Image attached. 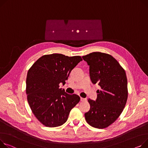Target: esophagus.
I'll return each mask as SVG.
<instances>
[{"instance_id": "34e87169", "label": "esophagus", "mask_w": 148, "mask_h": 148, "mask_svg": "<svg viewBox=\"0 0 148 148\" xmlns=\"http://www.w3.org/2000/svg\"><path fill=\"white\" fill-rule=\"evenodd\" d=\"M80 101H82V102H86V101H87V99H86V98H83V97H80Z\"/></svg>"}]
</instances>
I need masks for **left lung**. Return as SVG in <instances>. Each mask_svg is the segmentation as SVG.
Returning <instances> with one entry per match:
<instances>
[{
  "instance_id": "1",
  "label": "left lung",
  "mask_w": 148,
  "mask_h": 148,
  "mask_svg": "<svg viewBox=\"0 0 148 148\" xmlns=\"http://www.w3.org/2000/svg\"><path fill=\"white\" fill-rule=\"evenodd\" d=\"M89 65L90 77L93 84H97L96 101L88 99L90 110L84 114L90 125L102 129L114 123L122 113L128 97L125 71L111 55L92 52L82 56Z\"/></svg>"
}]
</instances>
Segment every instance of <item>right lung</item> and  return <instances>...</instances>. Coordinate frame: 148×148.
Returning <instances> with one entry per match:
<instances>
[{
  "label": "right lung",
  "mask_w": 148,
  "mask_h": 148,
  "mask_svg": "<svg viewBox=\"0 0 148 148\" xmlns=\"http://www.w3.org/2000/svg\"><path fill=\"white\" fill-rule=\"evenodd\" d=\"M82 61L80 56L53 53L40 57L29 69L26 79L27 101L42 124L48 127L64 124L80 97L69 95L60 88L65 84L73 69Z\"/></svg>",
  "instance_id": "right-lung-1"
}]
</instances>
